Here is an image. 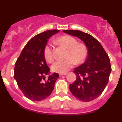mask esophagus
I'll list each match as a JSON object with an SVG mask.
<instances>
[{
    "label": "esophagus",
    "instance_id": "esophagus-1",
    "mask_svg": "<svg viewBox=\"0 0 122 122\" xmlns=\"http://www.w3.org/2000/svg\"><path fill=\"white\" fill-rule=\"evenodd\" d=\"M66 73H59V76H63V75H66Z\"/></svg>",
    "mask_w": 122,
    "mask_h": 122
}]
</instances>
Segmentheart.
<instances>
[{
  "instance_id": "obj_1",
  "label": "heart",
  "mask_w": 122,
  "mask_h": 122,
  "mask_svg": "<svg viewBox=\"0 0 122 122\" xmlns=\"http://www.w3.org/2000/svg\"><path fill=\"white\" fill-rule=\"evenodd\" d=\"M60 45L68 49L66 52L67 59L65 60H58L53 63L51 69L54 72L59 73H65L74 66L75 63L80 64L86 59L88 55V48L86 44L77 43L74 37L70 35H63L57 39ZM44 57L48 62L54 60L53 51L50 44L45 45L43 49Z\"/></svg>"
}]
</instances>
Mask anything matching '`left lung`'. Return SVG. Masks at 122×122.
I'll use <instances>...</instances> for the list:
<instances>
[{
  "label": "left lung",
  "mask_w": 122,
  "mask_h": 122,
  "mask_svg": "<svg viewBox=\"0 0 122 122\" xmlns=\"http://www.w3.org/2000/svg\"><path fill=\"white\" fill-rule=\"evenodd\" d=\"M63 31L80 38L88 48L86 61L74 69L76 79L70 85V90L77 100L92 101L102 93L109 82L112 70L109 57L100 42L92 35L79 30Z\"/></svg>",
  "instance_id": "left-lung-1"
}]
</instances>
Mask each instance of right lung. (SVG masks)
I'll return each instance as SVG.
<instances>
[{
	"mask_svg": "<svg viewBox=\"0 0 122 122\" xmlns=\"http://www.w3.org/2000/svg\"><path fill=\"white\" fill-rule=\"evenodd\" d=\"M59 32V30H49L35 35L25 46L15 63L14 77L23 94L32 101L48 98L59 77L58 73H54L45 80L50 69L43 55L48 40Z\"/></svg>",
	"mask_w": 122,
	"mask_h": 122,
	"instance_id": "obj_1",
	"label": "right lung"
}]
</instances>
